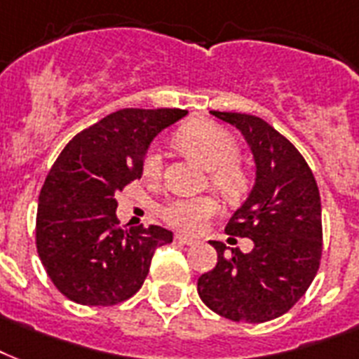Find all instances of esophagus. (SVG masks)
Segmentation results:
<instances>
[{"label": "esophagus", "instance_id": "1", "mask_svg": "<svg viewBox=\"0 0 359 359\" xmlns=\"http://www.w3.org/2000/svg\"><path fill=\"white\" fill-rule=\"evenodd\" d=\"M176 243H182V245H196L198 241L193 240V238H189V236H183V234H176Z\"/></svg>", "mask_w": 359, "mask_h": 359}]
</instances>
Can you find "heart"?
I'll list each match as a JSON object with an SVG mask.
<instances>
[{
	"label": "heart",
	"instance_id": "1",
	"mask_svg": "<svg viewBox=\"0 0 359 359\" xmlns=\"http://www.w3.org/2000/svg\"><path fill=\"white\" fill-rule=\"evenodd\" d=\"M177 144L187 154L210 168V180L229 198H234L245 189L247 177L236 159L240 154L238 142L229 130L211 121H193L185 125L176 136ZM163 172V154L157 148L148 149L144 157V174L149 180H157ZM219 211V202L210 194L182 196L168 200L161 208V217L174 229L198 234Z\"/></svg>",
	"mask_w": 359,
	"mask_h": 359
}]
</instances>
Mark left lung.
Instances as JSON below:
<instances>
[{
    "label": "left lung",
    "mask_w": 359,
    "mask_h": 359,
    "mask_svg": "<svg viewBox=\"0 0 359 359\" xmlns=\"http://www.w3.org/2000/svg\"><path fill=\"white\" fill-rule=\"evenodd\" d=\"M251 148L255 185L234 211L226 232L251 238V252L210 241L217 264L200 275L198 296L213 313L234 322L273 320L296 305L315 279L322 257L318 185L298 149L264 119L217 112Z\"/></svg>",
    "instance_id": "1"
}]
</instances>
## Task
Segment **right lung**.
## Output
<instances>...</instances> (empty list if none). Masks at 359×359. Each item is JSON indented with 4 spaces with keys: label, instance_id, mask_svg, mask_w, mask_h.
I'll list each match as a JSON object with an SVG mask.
<instances>
[{
    "label": "right lung",
    "instance_id": "obj_1",
    "mask_svg": "<svg viewBox=\"0 0 359 359\" xmlns=\"http://www.w3.org/2000/svg\"><path fill=\"white\" fill-rule=\"evenodd\" d=\"M185 114L123 108L79 133L55 159L39 194L35 238L65 298L108 307L140 290L155 249L174 236L155 224L121 229L116 194L140 180L151 140Z\"/></svg>",
    "mask_w": 359,
    "mask_h": 359
}]
</instances>
